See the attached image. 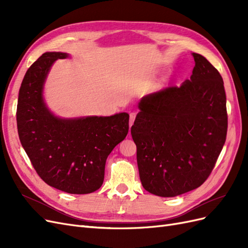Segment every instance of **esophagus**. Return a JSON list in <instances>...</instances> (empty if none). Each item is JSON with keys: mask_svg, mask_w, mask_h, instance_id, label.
Wrapping results in <instances>:
<instances>
[{"mask_svg": "<svg viewBox=\"0 0 248 248\" xmlns=\"http://www.w3.org/2000/svg\"><path fill=\"white\" fill-rule=\"evenodd\" d=\"M136 117H137L136 112H130V122H129V125H130V126H131L132 123L134 122V120H136Z\"/></svg>", "mask_w": 248, "mask_h": 248, "instance_id": "1", "label": "esophagus"}]
</instances>
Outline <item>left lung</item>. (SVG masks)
<instances>
[{
    "instance_id": "obj_1",
    "label": "left lung",
    "mask_w": 248,
    "mask_h": 248,
    "mask_svg": "<svg viewBox=\"0 0 248 248\" xmlns=\"http://www.w3.org/2000/svg\"><path fill=\"white\" fill-rule=\"evenodd\" d=\"M189 79L142 97L131 127L141 185L171 198L200 187L211 174L228 131L223 80L202 55Z\"/></svg>"
}]
</instances>
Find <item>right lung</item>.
<instances>
[{
    "label": "right lung",
    "instance_id": "add662e5",
    "mask_svg": "<svg viewBox=\"0 0 248 248\" xmlns=\"http://www.w3.org/2000/svg\"><path fill=\"white\" fill-rule=\"evenodd\" d=\"M65 52H46L28 69L19 89L16 122L19 140L38 176L51 187L73 194L99 189L108 156L127 136L129 115L60 119L43 101L50 67Z\"/></svg>",
    "mask_w": 248,
    "mask_h": 248
}]
</instances>
